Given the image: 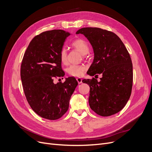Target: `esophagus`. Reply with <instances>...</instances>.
Listing matches in <instances>:
<instances>
[{
	"instance_id": "esophagus-1",
	"label": "esophagus",
	"mask_w": 152,
	"mask_h": 152,
	"mask_svg": "<svg viewBox=\"0 0 152 152\" xmlns=\"http://www.w3.org/2000/svg\"><path fill=\"white\" fill-rule=\"evenodd\" d=\"M76 80H77V81L78 84H81V83H82L83 79H82L81 78H80V77H77V78H76Z\"/></svg>"
}]
</instances>
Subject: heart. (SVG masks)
<instances>
[{"label":"heart","mask_w":152,"mask_h":152,"mask_svg":"<svg viewBox=\"0 0 152 152\" xmlns=\"http://www.w3.org/2000/svg\"><path fill=\"white\" fill-rule=\"evenodd\" d=\"M72 46L76 48L82 54L85 55L89 52V48L87 42L81 39H78L75 40L71 44ZM67 57L66 50L65 48H62L60 52V59L61 61L63 63H66ZM86 70V67L83 65H71L68 68V73L72 76L80 77L83 75L84 71Z\"/></svg>","instance_id":"1"}]
</instances>
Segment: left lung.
I'll return each mask as SVG.
<instances>
[{"label": "left lung", "mask_w": 152, "mask_h": 152, "mask_svg": "<svg viewBox=\"0 0 152 152\" xmlns=\"http://www.w3.org/2000/svg\"><path fill=\"white\" fill-rule=\"evenodd\" d=\"M76 34H83L94 50V61L87 73L90 76L102 75L99 82L94 77L83 80L90 87L91 108L102 116L118 113L126 105L132 91V63L128 51L113 32L99 28H83Z\"/></svg>", "instance_id": "obj_1"}]
</instances>
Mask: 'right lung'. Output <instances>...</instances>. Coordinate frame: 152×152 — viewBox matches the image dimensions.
<instances>
[{"mask_svg":"<svg viewBox=\"0 0 152 152\" xmlns=\"http://www.w3.org/2000/svg\"><path fill=\"white\" fill-rule=\"evenodd\" d=\"M71 34L61 29L43 32L30 42L21 65V79L26 100L41 117L55 120L69 108L71 95L78 83L69 77L63 83L53 78L63 76L60 52Z\"/></svg>","mask_w":152,"mask_h":152,"instance_id":"add662e5","label":"right lung"}]
</instances>
